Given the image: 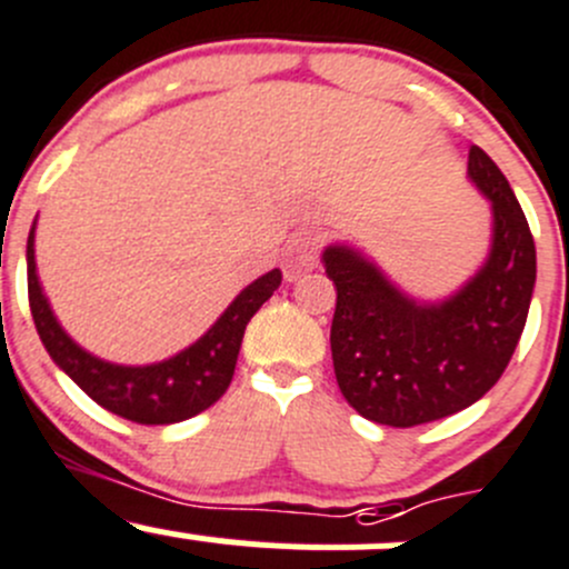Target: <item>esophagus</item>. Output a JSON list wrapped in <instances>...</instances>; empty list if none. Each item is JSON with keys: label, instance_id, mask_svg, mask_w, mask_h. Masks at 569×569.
Returning <instances> with one entry per match:
<instances>
[{"label": "esophagus", "instance_id": "1", "mask_svg": "<svg viewBox=\"0 0 569 569\" xmlns=\"http://www.w3.org/2000/svg\"><path fill=\"white\" fill-rule=\"evenodd\" d=\"M319 250H322V233L311 228H302L289 244V261H286L289 263V274H300L317 267Z\"/></svg>", "mask_w": 569, "mask_h": 569}]
</instances>
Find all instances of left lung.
<instances>
[{"mask_svg": "<svg viewBox=\"0 0 569 569\" xmlns=\"http://www.w3.org/2000/svg\"><path fill=\"white\" fill-rule=\"evenodd\" d=\"M467 178L492 206V239L481 267L450 295H411L350 241L322 250L336 286V380L363 419L413 428L450 417L481 400L515 356L537 283V247L509 180L481 147L470 150Z\"/></svg>", "mask_w": 569, "mask_h": 569, "instance_id": "left-lung-1", "label": "left lung"}]
</instances>
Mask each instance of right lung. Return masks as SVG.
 <instances>
[{"label": "right lung", "mask_w": 569, "mask_h": 569, "mask_svg": "<svg viewBox=\"0 0 569 569\" xmlns=\"http://www.w3.org/2000/svg\"><path fill=\"white\" fill-rule=\"evenodd\" d=\"M36 224L38 217L27 236V291H30L32 319H36L38 336L49 358L93 402L132 422L172 425L206 411L228 391L247 322L278 291L283 280L280 269H272L244 286L233 297V302L219 313L217 322L174 356L152 363H116L77 345L54 317L41 278H38Z\"/></svg>", "instance_id": "obj_1"}]
</instances>
